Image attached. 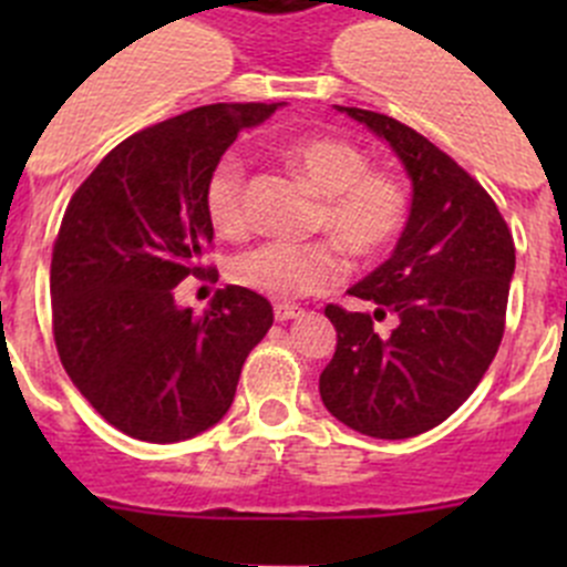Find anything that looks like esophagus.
Masks as SVG:
<instances>
[{"label": "esophagus", "mask_w": 567, "mask_h": 567, "mask_svg": "<svg viewBox=\"0 0 567 567\" xmlns=\"http://www.w3.org/2000/svg\"><path fill=\"white\" fill-rule=\"evenodd\" d=\"M305 316V310L301 307H293V305H277L274 307V318L277 320H293V318H301Z\"/></svg>", "instance_id": "esophagus-1"}]
</instances>
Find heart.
<instances>
[{"instance_id": "1", "label": "heart", "mask_w": 567, "mask_h": 567, "mask_svg": "<svg viewBox=\"0 0 567 567\" xmlns=\"http://www.w3.org/2000/svg\"><path fill=\"white\" fill-rule=\"evenodd\" d=\"M285 164L318 194L316 227L346 255L370 260L398 241L409 216V194L390 173L370 169L362 147L340 136H301L285 145ZM205 210L219 236L247 230L244 162L227 153L205 183ZM342 266L326 244L266 241L233 262L244 288L277 301L320 293L340 279Z\"/></svg>"}]
</instances>
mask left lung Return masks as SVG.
Masks as SVG:
<instances>
[{"instance_id": "8db88e82", "label": "left lung", "mask_w": 567, "mask_h": 567, "mask_svg": "<svg viewBox=\"0 0 567 567\" xmlns=\"http://www.w3.org/2000/svg\"><path fill=\"white\" fill-rule=\"evenodd\" d=\"M392 147L411 181L409 221L390 260L348 293L375 312L326 307L334 359L320 373L331 416L373 439H411L474 392L505 331L516 247L499 208L472 175L409 125L337 106ZM395 316L392 336L372 320Z\"/></svg>"}]
</instances>
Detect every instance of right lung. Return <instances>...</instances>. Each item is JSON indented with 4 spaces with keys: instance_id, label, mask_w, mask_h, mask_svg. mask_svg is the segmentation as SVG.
<instances>
[{
    "instance_id": "right-lung-1",
    "label": "right lung",
    "mask_w": 567,
    "mask_h": 567,
    "mask_svg": "<svg viewBox=\"0 0 567 567\" xmlns=\"http://www.w3.org/2000/svg\"><path fill=\"white\" fill-rule=\"evenodd\" d=\"M285 104H214L120 142L79 186L51 257V318L62 368L128 436L175 444L230 411L249 351L274 310L227 285L203 316L175 301L208 277L205 183L244 128Z\"/></svg>"
}]
</instances>
